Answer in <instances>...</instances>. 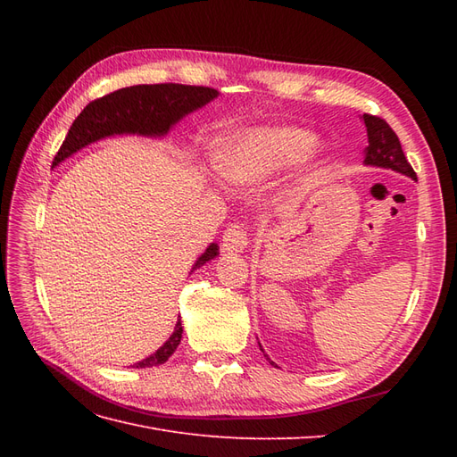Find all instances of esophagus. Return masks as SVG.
<instances>
[{
    "instance_id": "1",
    "label": "esophagus",
    "mask_w": 457,
    "mask_h": 457,
    "mask_svg": "<svg viewBox=\"0 0 457 457\" xmlns=\"http://www.w3.org/2000/svg\"><path fill=\"white\" fill-rule=\"evenodd\" d=\"M247 245V232L242 225L234 223L223 234V250L228 253H240Z\"/></svg>"
}]
</instances>
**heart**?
<instances>
[{"instance_id":"b5f03b06","label":"heart","mask_w":457,"mask_h":457,"mask_svg":"<svg viewBox=\"0 0 457 457\" xmlns=\"http://www.w3.org/2000/svg\"><path fill=\"white\" fill-rule=\"evenodd\" d=\"M316 137L292 126H262L230 135L219 143L213 165L234 185H257L305 160Z\"/></svg>"}]
</instances>
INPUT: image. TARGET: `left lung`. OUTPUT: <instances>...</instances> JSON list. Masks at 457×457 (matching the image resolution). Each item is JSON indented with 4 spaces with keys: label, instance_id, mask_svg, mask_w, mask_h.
I'll return each instance as SVG.
<instances>
[{
    "label": "left lung",
    "instance_id": "left-lung-1",
    "mask_svg": "<svg viewBox=\"0 0 457 457\" xmlns=\"http://www.w3.org/2000/svg\"><path fill=\"white\" fill-rule=\"evenodd\" d=\"M362 120L366 123V131H368V146L364 150V163L376 165V168L393 170V171H398L406 177L416 179V171H413L411 165L408 163L404 152H403V146H400L398 137L391 129L389 123L378 116H370V114H364ZM269 362L274 366L270 358H269Z\"/></svg>",
    "mask_w": 457,
    "mask_h": 457
}]
</instances>
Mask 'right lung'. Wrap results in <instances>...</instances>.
<instances>
[{
  "label": "right lung",
  "mask_w": 457,
  "mask_h": 457,
  "mask_svg": "<svg viewBox=\"0 0 457 457\" xmlns=\"http://www.w3.org/2000/svg\"><path fill=\"white\" fill-rule=\"evenodd\" d=\"M219 95L217 89L183 84H154L131 86L118 89L101 99L91 101L68 129L66 139L59 148L53 165H59L74 152L112 135H143L163 137L179 120L205 106ZM219 255V245L210 244L198 257L192 270L200 269L207 261ZM190 270V272H192ZM183 337L181 318L175 324L173 334L162 347L146 356L133 368H152L163 364L175 353Z\"/></svg>",
  "instance_id": "right-lung-1"
}]
</instances>
